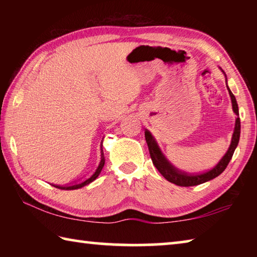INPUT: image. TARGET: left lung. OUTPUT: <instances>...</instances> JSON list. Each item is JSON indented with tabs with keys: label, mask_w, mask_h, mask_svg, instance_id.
<instances>
[{
	"label": "left lung",
	"mask_w": 257,
	"mask_h": 257,
	"mask_svg": "<svg viewBox=\"0 0 257 257\" xmlns=\"http://www.w3.org/2000/svg\"><path fill=\"white\" fill-rule=\"evenodd\" d=\"M227 88L229 90L230 97H231L232 110L237 115L236 123H234V130L231 138V144H230L227 153L224 154L223 158L219 161V163H217L214 168L211 169V170L203 173H196V175H191V173H186L178 170V169L173 167V165L167 160V158L162 154L158 143H156L154 137L152 136V134L147 129L145 130V139H146L147 146H149L151 159L153 161V164L155 165V168L158 169L159 172L168 181H170L172 184H175L177 186H181V187L201 185L203 182L214 179V178L221 175V173L224 171V169L227 168V165L229 164L230 160H231L233 152L236 150V147L239 143V137H240V119H239L238 116L239 115L238 104L236 101V97H234V95L231 93V90L229 89L228 86Z\"/></svg>",
	"instance_id": "obj_1"
}]
</instances>
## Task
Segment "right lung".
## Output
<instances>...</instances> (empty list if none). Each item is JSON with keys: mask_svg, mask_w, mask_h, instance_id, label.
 <instances>
[{"mask_svg": "<svg viewBox=\"0 0 257 257\" xmlns=\"http://www.w3.org/2000/svg\"><path fill=\"white\" fill-rule=\"evenodd\" d=\"M102 146H103V145H101V161H99L98 167L96 168V170H95V171L93 172V175H90V176H89L88 178H87V179H85V180H82V181H80V182H75V184H72V185H67V186L53 185V186L55 187V188L63 189V190L78 189V188H81V187H84V186H86V185L90 184V182H92V181H94L95 179H96V178L98 177L99 173H101V171H102V169H103V167H104V163H105V159H104V153H103V149H102Z\"/></svg>", "mask_w": 257, "mask_h": 257, "instance_id": "1", "label": "right lung"}]
</instances>
